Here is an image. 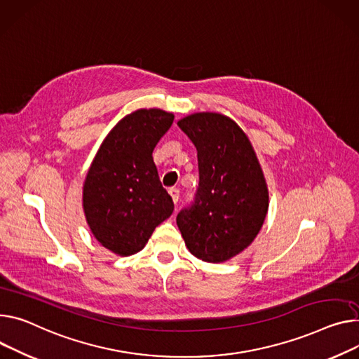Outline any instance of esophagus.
Wrapping results in <instances>:
<instances>
[{
    "label": "esophagus",
    "instance_id": "esophagus-1",
    "mask_svg": "<svg viewBox=\"0 0 359 359\" xmlns=\"http://www.w3.org/2000/svg\"><path fill=\"white\" fill-rule=\"evenodd\" d=\"M168 192H170V196H171L172 201L177 204V203H178V200H180V191H178L177 188H170V189H168Z\"/></svg>",
    "mask_w": 359,
    "mask_h": 359
}]
</instances>
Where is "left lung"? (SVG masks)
I'll return each mask as SVG.
<instances>
[{
    "instance_id": "1",
    "label": "left lung",
    "mask_w": 359,
    "mask_h": 359,
    "mask_svg": "<svg viewBox=\"0 0 359 359\" xmlns=\"http://www.w3.org/2000/svg\"><path fill=\"white\" fill-rule=\"evenodd\" d=\"M178 126L197 148L200 184L177 226L191 255L207 263L227 262L253 243L266 219L263 170L249 137L229 116L198 112Z\"/></svg>"
}]
</instances>
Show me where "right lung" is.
Wrapping results in <instances>:
<instances>
[{"label":"right lung","instance_id":"add662e5","mask_svg":"<svg viewBox=\"0 0 359 359\" xmlns=\"http://www.w3.org/2000/svg\"><path fill=\"white\" fill-rule=\"evenodd\" d=\"M174 122L162 109L122 118L97 149L83 184V211L95 238L126 257L141 252L156 226L174 211L152 152Z\"/></svg>","mask_w":359,"mask_h":359}]
</instances>
